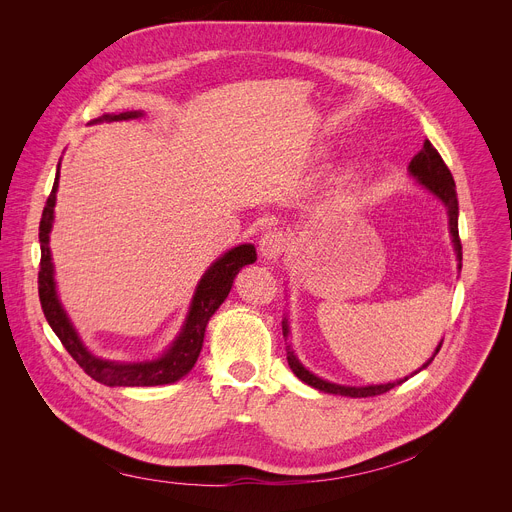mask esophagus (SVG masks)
<instances>
[{
	"instance_id": "esophagus-1",
	"label": "esophagus",
	"mask_w": 512,
	"mask_h": 512,
	"mask_svg": "<svg viewBox=\"0 0 512 512\" xmlns=\"http://www.w3.org/2000/svg\"><path fill=\"white\" fill-rule=\"evenodd\" d=\"M286 251V238L280 230H267L259 240V253L265 259H278Z\"/></svg>"
}]
</instances>
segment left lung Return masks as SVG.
<instances>
[{
	"label": "left lung",
	"mask_w": 512,
	"mask_h": 512,
	"mask_svg": "<svg viewBox=\"0 0 512 512\" xmlns=\"http://www.w3.org/2000/svg\"><path fill=\"white\" fill-rule=\"evenodd\" d=\"M409 174L417 180V184H421L427 193H432L438 201L444 203L446 207V213H448V230H450V238H452V247H454V253H456V261H459V270L463 267V247H461V238H459V199H456V186H454V178L448 170V166L444 164V159L440 157V153L434 149V145L425 141L423 143V149L411 159L409 164ZM282 332H284V338H288L290 334V326H288V319L284 317L282 319ZM442 342L436 346L434 355L429 357L415 373H419L421 369H425L429 363L434 361V357L438 355ZM286 359H288V365L292 369V373L297 375V378L301 382H305L307 386L319 390V392H328V394H340V396H351V398H367V396H378V394H384L388 390H392L394 386H400L402 382H407L411 375H407V378L402 380H396V382H388V384H369V386H342V384H334V382H328L324 378H319V375H315L313 371H309L301 361L299 357L294 355L292 346L288 344L286 346Z\"/></svg>",
	"instance_id": "8db88e82"
}]
</instances>
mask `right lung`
Here are the masks:
<instances>
[{
    "label": "right lung",
    "mask_w": 512,
    "mask_h": 512,
    "mask_svg": "<svg viewBox=\"0 0 512 512\" xmlns=\"http://www.w3.org/2000/svg\"><path fill=\"white\" fill-rule=\"evenodd\" d=\"M143 112H122V114H103L97 122H120V120H134L143 118ZM60 184V164L56 172V182H53L51 195L45 203L41 224H39V242H41V270H39V299L45 313L47 324L56 336L62 340L66 351L72 359L83 367V371L99 384L105 386H164L182 380L184 375L191 371L199 359L203 348L205 328L209 324L211 315L220 309L226 301L232 282L242 267L257 261V251L253 245H238L226 251L222 257L215 259L205 274L201 276L195 294L188 305V313L182 321V328L172 340V344L164 353L155 359L145 361H112L101 359L93 355L85 346L83 338L76 332L74 324L70 321L58 294L56 284V270H53V259L49 249V234L53 228V207H56V193Z\"/></svg>",
    "instance_id": "right-lung-1"
}]
</instances>
